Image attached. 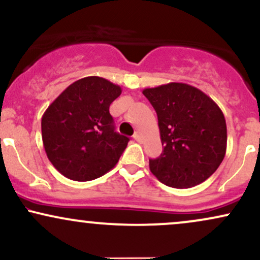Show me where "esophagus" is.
<instances>
[{
	"label": "esophagus",
	"instance_id": "esophagus-1",
	"mask_svg": "<svg viewBox=\"0 0 260 260\" xmlns=\"http://www.w3.org/2000/svg\"><path fill=\"white\" fill-rule=\"evenodd\" d=\"M133 138L137 140V142H140V140H142V137H140V134L139 133H134V136H133Z\"/></svg>",
	"mask_w": 260,
	"mask_h": 260
}]
</instances>
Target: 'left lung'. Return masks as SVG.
Segmentation results:
<instances>
[{
  "mask_svg": "<svg viewBox=\"0 0 260 260\" xmlns=\"http://www.w3.org/2000/svg\"><path fill=\"white\" fill-rule=\"evenodd\" d=\"M156 111L164 150L149 159L161 183L189 188L204 182L222 162L228 144L226 121L220 107L202 90L169 83L143 90Z\"/></svg>",
  "mask_w": 260,
  "mask_h": 260,
  "instance_id": "8db88e82",
  "label": "left lung"
}]
</instances>
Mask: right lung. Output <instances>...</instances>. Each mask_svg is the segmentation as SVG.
<instances>
[{"instance_id":"1","label":"right lung","mask_w":260,"mask_h":260,"mask_svg":"<svg viewBox=\"0 0 260 260\" xmlns=\"http://www.w3.org/2000/svg\"><path fill=\"white\" fill-rule=\"evenodd\" d=\"M121 86L101 77H85L66 88L41 118L47 157L73 181L99 178L115 168L129 138L115 131L110 105Z\"/></svg>"}]
</instances>
